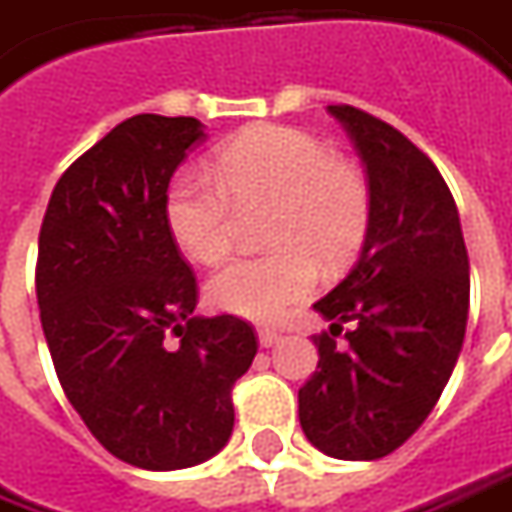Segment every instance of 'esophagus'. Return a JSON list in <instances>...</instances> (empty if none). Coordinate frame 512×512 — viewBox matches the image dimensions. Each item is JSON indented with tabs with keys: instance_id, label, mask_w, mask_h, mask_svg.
Segmentation results:
<instances>
[{
	"instance_id": "1",
	"label": "esophagus",
	"mask_w": 512,
	"mask_h": 512,
	"mask_svg": "<svg viewBox=\"0 0 512 512\" xmlns=\"http://www.w3.org/2000/svg\"><path fill=\"white\" fill-rule=\"evenodd\" d=\"M257 343H260V348H272V345L280 343V334L272 331V328H260L257 331Z\"/></svg>"
}]
</instances>
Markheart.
<instances>
[{
	"instance_id": "heart-1",
	"label": "heart",
	"mask_w": 512,
	"mask_h": 512,
	"mask_svg": "<svg viewBox=\"0 0 512 512\" xmlns=\"http://www.w3.org/2000/svg\"><path fill=\"white\" fill-rule=\"evenodd\" d=\"M269 203L272 252L235 257L206 283L215 309L255 323H274L306 300L320 266L337 272L357 257L371 226L365 178L314 135L263 124L215 152V178L181 172L164 198L169 238L195 263L229 252L238 209Z\"/></svg>"
}]
</instances>
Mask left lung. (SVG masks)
<instances>
[{
    "mask_svg": "<svg viewBox=\"0 0 512 512\" xmlns=\"http://www.w3.org/2000/svg\"><path fill=\"white\" fill-rule=\"evenodd\" d=\"M328 113L362 158L371 226L354 269L314 303L345 331L323 334L320 362L300 388V425L311 445L345 462L397 450L428 419L465 340L470 263L459 209L433 161L391 124L348 104Z\"/></svg>",
    "mask_w": 512,
    "mask_h": 512,
    "instance_id": "1",
    "label": "left lung"
}]
</instances>
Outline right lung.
<instances>
[{
	"label": "right lung",
	"instance_id": "add662e5",
	"mask_svg": "<svg viewBox=\"0 0 512 512\" xmlns=\"http://www.w3.org/2000/svg\"><path fill=\"white\" fill-rule=\"evenodd\" d=\"M203 138L184 115L121 121L59 178L39 232L36 297L64 394L144 470L201 465L229 442L232 385L257 354L249 323L192 314L198 286L164 221L169 178Z\"/></svg>",
	"mask_w": 512,
	"mask_h": 512
}]
</instances>
